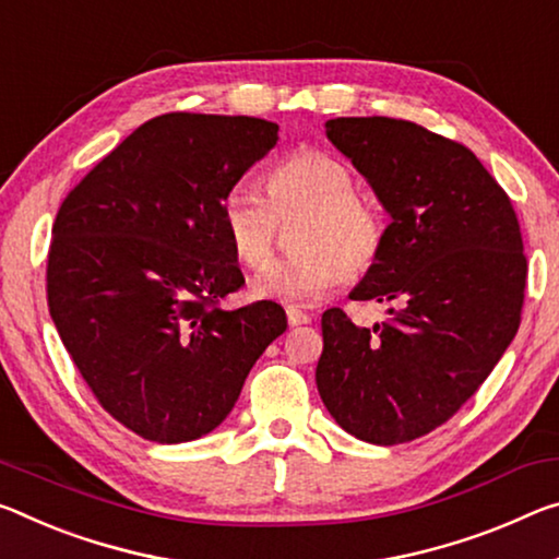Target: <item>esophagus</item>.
<instances>
[{"label": "esophagus", "instance_id": "obj_1", "mask_svg": "<svg viewBox=\"0 0 559 559\" xmlns=\"http://www.w3.org/2000/svg\"><path fill=\"white\" fill-rule=\"evenodd\" d=\"M286 316H288V325H306V323H311V316L308 313H304L300 311V308H296V306H288L286 308Z\"/></svg>", "mask_w": 559, "mask_h": 559}]
</instances>
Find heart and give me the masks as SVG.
I'll use <instances>...</instances> for the list:
<instances>
[{
	"mask_svg": "<svg viewBox=\"0 0 559 559\" xmlns=\"http://www.w3.org/2000/svg\"><path fill=\"white\" fill-rule=\"evenodd\" d=\"M298 217L305 218L301 253L265 266L251 286L255 298L311 304L380 259L385 211L373 193L356 189L353 168L328 152L298 148L265 174V193L238 181L221 199V224L246 269H261L280 224Z\"/></svg>",
	"mask_w": 559,
	"mask_h": 559,
	"instance_id": "heart-1",
	"label": "heart"
}]
</instances>
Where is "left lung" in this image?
I'll return each mask as SVG.
<instances>
[{
    "instance_id": "obj_1",
    "label": "left lung",
    "mask_w": 559,
    "mask_h": 559,
    "mask_svg": "<svg viewBox=\"0 0 559 559\" xmlns=\"http://www.w3.org/2000/svg\"><path fill=\"white\" fill-rule=\"evenodd\" d=\"M325 134L393 218L350 294L391 318L360 328L325 311L316 385L350 436L411 442L453 418L515 338L527 283L518 214L471 148L418 123L338 117Z\"/></svg>"
}]
</instances>
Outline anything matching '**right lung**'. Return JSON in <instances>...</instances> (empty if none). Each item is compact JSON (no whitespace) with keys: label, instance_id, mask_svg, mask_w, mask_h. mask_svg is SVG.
I'll list each match as a JSON object with an SVG mask.
<instances>
[{"label":"right lung","instance_id":"obj_1","mask_svg":"<svg viewBox=\"0 0 559 559\" xmlns=\"http://www.w3.org/2000/svg\"><path fill=\"white\" fill-rule=\"evenodd\" d=\"M278 141L273 121L162 114L106 154L51 226L47 300L96 401L152 442L206 436L286 331L276 304L224 311L243 273L221 199Z\"/></svg>","mask_w":559,"mask_h":559}]
</instances>
